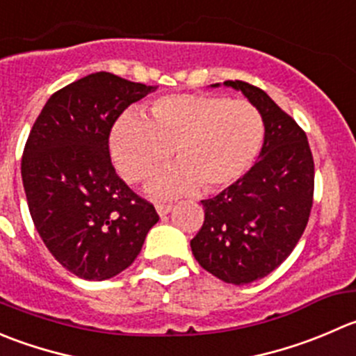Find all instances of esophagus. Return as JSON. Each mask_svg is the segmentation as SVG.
Masks as SVG:
<instances>
[{"label": "esophagus", "mask_w": 356, "mask_h": 356, "mask_svg": "<svg viewBox=\"0 0 356 356\" xmlns=\"http://www.w3.org/2000/svg\"><path fill=\"white\" fill-rule=\"evenodd\" d=\"M172 209H174V205H172V203H167V202H158L156 203V212L160 213L161 217L167 216V213H170Z\"/></svg>", "instance_id": "34e87169"}]
</instances>
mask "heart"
Wrapping results in <instances>:
<instances>
[{"instance_id": "1", "label": "heart", "mask_w": 356, "mask_h": 356, "mask_svg": "<svg viewBox=\"0 0 356 356\" xmlns=\"http://www.w3.org/2000/svg\"><path fill=\"white\" fill-rule=\"evenodd\" d=\"M266 123L250 102L216 94L160 97L149 118L125 113L109 136L113 161L129 182H140L174 154L177 165L158 172L147 184L154 195L202 188L217 193L240 181L257 161Z\"/></svg>"}]
</instances>
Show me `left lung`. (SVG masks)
<instances>
[{"mask_svg": "<svg viewBox=\"0 0 356 356\" xmlns=\"http://www.w3.org/2000/svg\"><path fill=\"white\" fill-rule=\"evenodd\" d=\"M224 85L240 90L261 111L266 140L259 160L240 181L203 200L205 220L191 250L213 277L245 285L277 270L305 233L315 163L305 130L264 90L240 79Z\"/></svg>", "mask_w": 356, "mask_h": 356, "instance_id": "1", "label": "left lung"}]
</instances>
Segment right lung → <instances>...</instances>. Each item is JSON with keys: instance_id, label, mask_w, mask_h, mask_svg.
<instances>
[{"instance_id": "add662e5", "label": "right lung", "mask_w": 356, "mask_h": 356, "mask_svg": "<svg viewBox=\"0 0 356 356\" xmlns=\"http://www.w3.org/2000/svg\"><path fill=\"white\" fill-rule=\"evenodd\" d=\"M154 90L94 72L55 92L27 137L20 170L33 222L50 254L83 280L127 270L160 219L109 156L118 116Z\"/></svg>"}]
</instances>
